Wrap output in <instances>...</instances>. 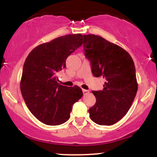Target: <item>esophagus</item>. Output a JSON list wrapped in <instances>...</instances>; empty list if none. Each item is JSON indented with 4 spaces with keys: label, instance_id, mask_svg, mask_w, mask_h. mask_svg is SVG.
<instances>
[{
    "label": "esophagus",
    "instance_id": "esophagus-1",
    "mask_svg": "<svg viewBox=\"0 0 157 157\" xmlns=\"http://www.w3.org/2000/svg\"><path fill=\"white\" fill-rule=\"evenodd\" d=\"M82 93H83V94H84V95H86V94H88L89 93V91H88V90L82 89Z\"/></svg>",
    "mask_w": 157,
    "mask_h": 157
}]
</instances>
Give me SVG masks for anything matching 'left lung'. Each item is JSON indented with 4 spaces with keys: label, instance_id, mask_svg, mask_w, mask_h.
Segmentation results:
<instances>
[{
    "label": "left lung",
    "instance_id": "obj_1",
    "mask_svg": "<svg viewBox=\"0 0 157 157\" xmlns=\"http://www.w3.org/2000/svg\"><path fill=\"white\" fill-rule=\"evenodd\" d=\"M85 55L94 77L105 80L102 91H93L96 102L89 110L91 120L100 125L120 121L130 109L138 89L134 63L117 45L95 35H83Z\"/></svg>",
    "mask_w": 157,
    "mask_h": 157
}]
</instances>
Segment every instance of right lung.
Returning a JSON list of instances; mask_svg holds the SVG:
<instances>
[{
	"label": "right lung",
	"mask_w": 157,
	"mask_h": 157,
	"mask_svg": "<svg viewBox=\"0 0 157 157\" xmlns=\"http://www.w3.org/2000/svg\"><path fill=\"white\" fill-rule=\"evenodd\" d=\"M82 44V35L62 36L42 44L27 56L23 68L21 91L27 107L37 120L58 125L70 117L74 103L82 96L78 86L57 82V73L66 67L67 57Z\"/></svg>",
	"instance_id": "right-lung-1"
}]
</instances>
